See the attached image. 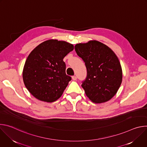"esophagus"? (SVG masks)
Instances as JSON below:
<instances>
[{
    "instance_id": "esophagus-1",
    "label": "esophagus",
    "mask_w": 147,
    "mask_h": 147,
    "mask_svg": "<svg viewBox=\"0 0 147 147\" xmlns=\"http://www.w3.org/2000/svg\"><path fill=\"white\" fill-rule=\"evenodd\" d=\"M72 79H73L74 81H75V80H77V77H76V76H72Z\"/></svg>"
}]
</instances>
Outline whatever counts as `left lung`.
<instances>
[{
	"label": "left lung",
	"instance_id": "1",
	"mask_svg": "<svg viewBox=\"0 0 147 147\" xmlns=\"http://www.w3.org/2000/svg\"><path fill=\"white\" fill-rule=\"evenodd\" d=\"M75 51L85 62L87 70L82 87L94 103L105 102L117 93L122 82L118 57L108 46L97 40L75 45Z\"/></svg>",
	"mask_w": 147,
	"mask_h": 147
}]
</instances>
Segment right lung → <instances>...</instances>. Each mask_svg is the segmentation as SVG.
I'll use <instances>...</instances> for the list:
<instances>
[{
	"instance_id": "obj_1",
	"label": "right lung",
	"mask_w": 147,
	"mask_h": 147,
	"mask_svg": "<svg viewBox=\"0 0 147 147\" xmlns=\"http://www.w3.org/2000/svg\"><path fill=\"white\" fill-rule=\"evenodd\" d=\"M73 49V45L67 42L49 39L30 53L23 78L26 87L35 98L53 102L61 96L71 80L66 74V64L63 60Z\"/></svg>"
}]
</instances>
